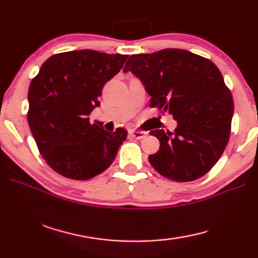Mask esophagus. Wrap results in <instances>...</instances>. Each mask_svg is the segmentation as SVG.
<instances>
[{"instance_id":"esophagus-1","label":"esophagus","mask_w":258,"mask_h":258,"mask_svg":"<svg viewBox=\"0 0 258 258\" xmlns=\"http://www.w3.org/2000/svg\"><path fill=\"white\" fill-rule=\"evenodd\" d=\"M131 134H132V137L134 139H138V140H141V139H145L147 137V132H145V131H132L131 132Z\"/></svg>"}]
</instances>
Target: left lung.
Instances as JSON below:
<instances>
[{"instance_id": "obj_1", "label": "left lung", "mask_w": 258, "mask_h": 258, "mask_svg": "<svg viewBox=\"0 0 258 258\" xmlns=\"http://www.w3.org/2000/svg\"><path fill=\"white\" fill-rule=\"evenodd\" d=\"M124 72L139 77L150 95L149 107L177 121L174 132L154 130L159 150L149 161L161 175L190 182L211 171L228 145L233 99L215 63L181 49L130 56Z\"/></svg>"}]
</instances>
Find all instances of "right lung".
<instances>
[{
  "mask_svg": "<svg viewBox=\"0 0 258 258\" xmlns=\"http://www.w3.org/2000/svg\"><path fill=\"white\" fill-rule=\"evenodd\" d=\"M127 58L93 50L62 52L50 56L30 82L29 128L46 164L60 175L85 181L115 160L127 131L108 132L102 123L91 124L89 116Z\"/></svg>",
  "mask_w": 258,
  "mask_h": 258,
  "instance_id": "1",
  "label": "right lung"
}]
</instances>
